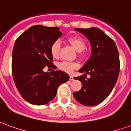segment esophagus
Wrapping results in <instances>:
<instances>
[{
	"mask_svg": "<svg viewBox=\"0 0 131 131\" xmlns=\"http://www.w3.org/2000/svg\"><path fill=\"white\" fill-rule=\"evenodd\" d=\"M69 80H70V81H73V80H74V77L70 76V77H69Z\"/></svg>",
	"mask_w": 131,
	"mask_h": 131,
	"instance_id": "obj_1",
	"label": "esophagus"
}]
</instances>
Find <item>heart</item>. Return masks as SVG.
Segmentation results:
<instances>
[{"label": "heart", "instance_id": "b5f03b06", "mask_svg": "<svg viewBox=\"0 0 131 131\" xmlns=\"http://www.w3.org/2000/svg\"><path fill=\"white\" fill-rule=\"evenodd\" d=\"M69 43L71 44V46L74 48V50L77 52L83 51L85 48V43L81 38L80 37H71L69 38ZM60 40H55L52 44L50 48V54L52 57L54 58H57L60 54ZM78 67V64L77 63L67 62H62L59 64V68L62 71L71 73L74 69Z\"/></svg>", "mask_w": 131, "mask_h": 131}]
</instances>
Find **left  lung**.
<instances>
[{
    "mask_svg": "<svg viewBox=\"0 0 131 131\" xmlns=\"http://www.w3.org/2000/svg\"><path fill=\"white\" fill-rule=\"evenodd\" d=\"M88 38L91 54L80 69L84 75L74 77L82 83V88L74 93V98L85 106H95L109 96L118 79L119 55L114 41L96 27L74 29ZM91 76L87 79L86 75Z\"/></svg>",
    "mask_w": 131,
    "mask_h": 131,
    "instance_id": "obj_1",
    "label": "left lung"
}]
</instances>
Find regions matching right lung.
Segmentation results:
<instances>
[{"instance_id": "1", "label": "right lung", "mask_w": 131, "mask_h": 131, "mask_svg": "<svg viewBox=\"0 0 131 131\" xmlns=\"http://www.w3.org/2000/svg\"><path fill=\"white\" fill-rule=\"evenodd\" d=\"M62 34L58 27L35 25L20 35L15 43L12 54L13 79L21 97L31 104L50 102L56 95L58 87L69 79L64 71H43L46 65L55 67L50 48Z\"/></svg>"}]
</instances>
